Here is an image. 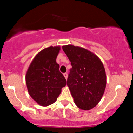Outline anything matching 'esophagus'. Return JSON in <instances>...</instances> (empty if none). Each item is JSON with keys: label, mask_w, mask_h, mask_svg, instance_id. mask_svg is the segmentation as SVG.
<instances>
[{"label": "esophagus", "mask_w": 133, "mask_h": 133, "mask_svg": "<svg viewBox=\"0 0 133 133\" xmlns=\"http://www.w3.org/2000/svg\"><path fill=\"white\" fill-rule=\"evenodd\" d=\"M63 75H64V78H66V79H67V77H68V74L66 73V72H65V73L63 74Z\"/></svg>", "instance_id": "esophagus-1"}]
</instances>
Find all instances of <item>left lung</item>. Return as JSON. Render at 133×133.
I'll return each mask as SVG.
<instances>
[{
    "label": "left lung",
    "mask_w": 133,
    "mask_h": 133,
    "mask_svg": "<svg viewBox=\"0 0 133 133\" xmlns=\"http://www.w3.org/2000/svg\"><path fill=\"white\" fill-rule=\"evenodd\" d=\"M63 49L71 63L67 86L75 104L82 110H90L101 100L106 87L104 66L97 55L71 44Z\"/></svg>",
    "instance_id": "8db88e82"
}]
</instances>
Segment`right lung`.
<instances>
[{
    "label": "right lung",
    "instance_id": "right-lung-1",
    "mask_svg": "<svg viewBox=\"0 0 133 133\" xmlns=\"http://www.w3.org/2000/svg\"><path fill=\"white\" fill-rule=\"evenodd\" d=\"M60 46L46 48L35 56L26 75L28 92L41 106H49L56 101L66 81L56 63Z\"/></svg>",
    "mask_w": 133,
    "mask_h": 133
}]
</instances>
